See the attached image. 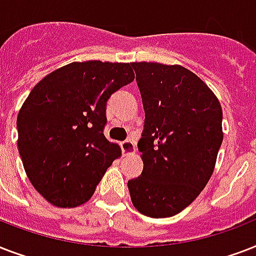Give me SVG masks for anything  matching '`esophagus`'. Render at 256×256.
<instances>
[{
  "instance_id": "34e87169",
  "label": "esophagus",
  "mask_w": 256,
  "mask_h": 256,
  "mask_svg": "<svg viewBox=\"0 0 256 256\" xmlns=\"http://www.w3.org/2000/svg\"><path fill=\"white\" fill-rule=\"evenodd\" d=\"M120 148L124 154H132V152H136V144L132 140H126L120 144Z\"/></svg>"
}]
</instances>
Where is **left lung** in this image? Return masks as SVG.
Returning <instances> with one entry per match:
<instances>
[{"label": "left lung", "mask_w": 256, "mask_h": 256, "mask_svg": "<svg viewBox=\"0 0 256 256\" xmlns=\"http://www.w3.org/2000/svg\"><path fill=\"white\" fill-rule=\"evenodd\" d=\"M144 124L138 150L144 170L128 182L140 214L168 218L194 200L208 182L223 140L218 98L179 65L134 62Z\"/></svg>", "instance_id": "obj_1"}]
</instances>
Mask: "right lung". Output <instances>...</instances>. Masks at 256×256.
<instances>
[{
    "instance_id": "obj_1",
    "label": "right lung",
    "mask_w": 256,
    "mask_h": 256,
    "mask_svg": "<svg viewBox=\"0 0 256 256\" xmlns=\"http://www.w3.org/2000/svg\"><path fill=\"white\" fill-rule=\"evenodd\" d=\"M134 81L130 64L73 62L46 76L17 116L18 152L34 188L54 206L88 202L120 156L104 134L112 92Z\"/></svg>"
}]
</instances>
